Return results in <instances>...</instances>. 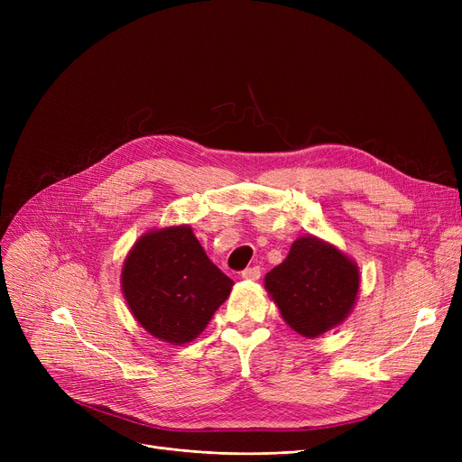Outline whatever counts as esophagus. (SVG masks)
<instances>
[{
  "instance_id": "obj_1",
  "label": "esophagus",
  "mask_w": 462,
  "mask_h": 462,
  "mask_svg": "<svg viewBox=\"0 0 462 462\" xmlns=\"http://www.w3.org/2000/svg\"><path fill=\"white\" fill-rule=\"evenodd\" d=\"M260 265H253V268H247V270H244L241 272V277L244 279H249V281H256V279H260Z\"/></svg>"
}]
</instances>
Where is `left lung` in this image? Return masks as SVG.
<instances>
[{
    "instance_id": "1",
    "label": "left lung",
    "mask_w": 462,
    "mask_h": 462,
    "mask_svg": "<svg viewBox=\"0 0 462 462\" xmlns=\"http://www.w3.org/2000/svg\"><path fill=\"white\" fill-rule=\"evenodd\" d=\"M263 282L290 328L303 337H319L352 310L359 273L343 253L307 236L294 241L286 260Z\"/></svg>"
}]
</instances>
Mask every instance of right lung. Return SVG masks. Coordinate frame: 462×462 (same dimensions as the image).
<instances>
[{"instance_id": "add662e5", "label": "right lung", "mask_w": 462, "mask_h": 462, "mask_svg": "<svg viewBox=\"0 0 462 462\" xmlns=\"http://www.w3.org/2000/svg\"><path fill=\"white\" fill-rule=\"evenodd\" d=\"M190 226L145 234L129 253L121 286L134 319L153 337L183 345L199 337L232 290Z\"/></svg>"}]
</instances>
